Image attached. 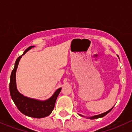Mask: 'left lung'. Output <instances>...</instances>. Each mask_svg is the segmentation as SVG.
<instances>
[{"label":"left lung","mask_w":132,"mask_h":132,"mask_svg":"<svg viewBox=\"0 0 132 132\" xmlns=\"http://www.w3.org/2000/svg\"><path fill=\"white\" fill-rule=\"evenodd\" d=\"M112 108H113V107H112ZM112 108H111V109H110V110H109V111H107V112H104V113H102V114H101L96 115V116H92V117H89V118H89V119H98V118H102V117L105 116V115L107 114H108L109 112L110 111H111V110L112 109ZM79 115H80V116H82V115H81V114H79Z\"/></svg>","instance_id":"obj_1"}]
</instances>
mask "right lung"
Wrapping results in <instances>:
<instances>
[{
	"instance_id": "right-lung-1",
	"label": "right lung",
	"mask_w": 132,
	"mask_h": 132,
	"mask_svg": "<svg viewBox=\"0 0 132 132\" xmlns=\"http://www.w3.org/2000/svg\"><path fill=\"white\" fill-rule=\"evenodd\" d=\"M34 46H30L24 51L23 54L19 56L16 60L14 67L11 74V80L9 83L10 95L13 102L18 109L19 111L27 116L35 118H42L50 114L55 107V102L62 88H59L55 92L51 97L44 101L30 98L23 95L19 93L16 88V72L19 62L23 55L34 47Z\"/></svg>"
}]
</instances>
